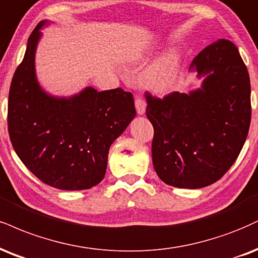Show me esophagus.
Wrapping results in <instances>:
<instances>
[{
  "label": "esophagus",
  "instance_id": "esophagus-1",
  "mask_svg": "<svg viewBox=\"0 0 258 258\" xmlns=\"http://www.w3.org/2000/svg\"><path fill=\"white\" fill-rule=\"evenodd\" d=\"M135 104H136V110H137L138 115H144L145 110H147V103H145L142 98L137 97L136 98Z\"/></svg>",
  "mask_w": 258,
  "mask_h": 258
}]
</instances>
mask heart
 <instances>
[{"mask_svg":"<svg viewBox=\"0 0 258 258\" xmlns=\"http://www.w3.org/2000/svg\"><path fill=\"white\" fill-rule=\"evenodd\" d=\"M182 66V54L169 48L157 56L139 76V85L155 95H166L175 88Z\"/></svg>","mask_w":258,"mask_h":258,"instance_id":"heart-1","label":"heart"}]
</instances>
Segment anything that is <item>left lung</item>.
<instances>
[{
	"mask_svg": "<svg viewBox=\"0 0 258 258\" xmlns=\"http://www.w3.org/2000/svg\"><path fill=\"white\" fill-rule=\"evenodd\" d=\"M202 80L187 94L163 99L147 94L154 126V168L167 185L202 188L221 178L237 160L249 133L251 86L237 46L218 39L188 68Z\"/></svg>",
	"mask_w": 258,
	"mask_h": 258,
	"instance_id": "8db88e82",
	"label": "left lung"
}]
</instances>
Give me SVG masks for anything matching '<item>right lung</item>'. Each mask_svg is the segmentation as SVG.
Returning <instances> with one entry per match:
<instances>
[{
	"mask_svg": "<svg viewBox=\"0 0 258 258\" xmlns=\"http://www.w3.org/2000/svg\"><path fill=\"white\" fill-rule=\"evenodd\" d=\"M43 20L31 33L24 60L15 71L8 97V131L19 159L45 184L66 191L88 190L104 178L114 141L135 119L131 92H98L86 86L71 96H55L40 86L37 46Z\"/></svg>",
	"mask_w": 258,
	"mask_h": 258,
	"instance_id": "add662e5",
	"label": "right lung"
}]
</instances>
